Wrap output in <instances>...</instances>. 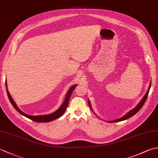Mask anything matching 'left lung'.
Returning <instances> with one entry per match:
<instances>
[{
  "label": "left lung",
  "mask_w": 158,
  "mask_h": 158,
  "mask_svg": "<svg viewBox=\"0 0 158 158\" xmlns=\"http://www.w3.org/2000/svg\"><path fill=\"white\" fill-rule=\"evenodd\" d=\"M151 85H152V81H150L149 86V88H148V89H147V91L146 94H145V96H143V98L141 99V100H140V101L139 102L138 105H137L135 107V108L132 109H131V110H130V111H128L127 113H126L125 115H124L123 117H120V118L117 119H115V120H113V121H108V122H110V123H111V122H122V121L126 120V119H127L130 118V117H132L133 115H135L137 112H139V110H140V109L142 108V106H143V105H144V104H145V101H146L147 96H148V94H149V89H150V88H151ZM88 105H89V106L90 109L92 110V111H93V113H94V112L93 109H92V105H91V102H90L89 100H88ZM94 114L96 115L95 113H94Z\"/></svg>",
  "instance_id": "1"
}]
</instances>
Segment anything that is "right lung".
<instances>
[{
  "label": "right lung",
  "mask_w": 158,
  "mask_h": 158,
  "mask_svg": "<svg viewBox=\"0 0 158 158\" xmlns=\"http://www.w3.org/2000/svg\"><path fill=\"white\" fill-rule=\"evenodd\" d=\"M77 85V84H75L72 85L70 88L69 89L68 92H67L65 98H64V101L63 102V103L61 105L59 108L57 109L56 111H54L52 113L48 114V115H28V114L24 113L23 112H22L21 110H20L18 106H17L16 103L15 102L14 100L12 98V97L10 94L9 92L8 91V88H7V83H6V79L5 80V86H6V93H7V96L8 98L11 102V105H13V106L14 107L15 109L17 110V111L19 112L21 115L25 116L27 118L31 119L34 122H52L53 120H55L56 119H58V117H60V116H62L64 113L65 110L67 108V106L69 105V98L70 96L72 94V92H73V90L75 89V88H76V86Z\"/></svg>",
  "instance_id": "right-lung-1"
}]
</instances>
